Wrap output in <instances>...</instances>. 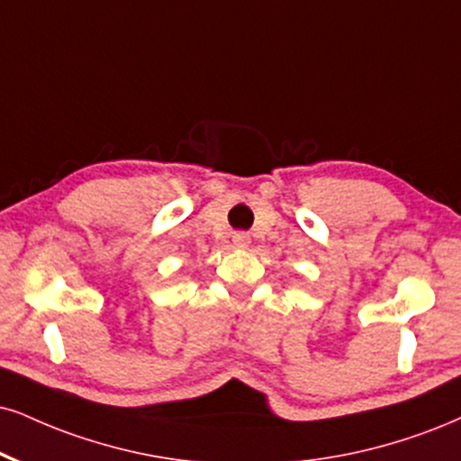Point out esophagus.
<instances>
[{"label": "esophagus", "instance_id": "1", "mask_svg": "<svg viewBox=\"0 0 461 461\" xmlns=\"http://www.w3.org/2000/svg\"><path fill=\"white\" fill-rule=\"evenodd\" d=\"M232 243H235L237 248H248L249 246V235H248V232H235V235H232Z\"/></svg>", "mask_w": 461, "mask_h": 461}]
</instances>
